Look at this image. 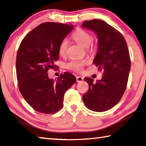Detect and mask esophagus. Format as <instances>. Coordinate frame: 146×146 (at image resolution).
<instances>
[{"mask_svg": "<svg viewBox=\"0 0 146 146\" xmlns=\"http://www.w3.org/2000/svg\"><path fill=\"white\" fill-rule=\"evenodd\" d=\"M76 82H82V81L83 80V78L80 76H77L76 77Z\"/></svg>", "mask_w": 146, "mask_h": 146, "instance_id": "esophagus-1", "label": "esophagus"}]
</instances>
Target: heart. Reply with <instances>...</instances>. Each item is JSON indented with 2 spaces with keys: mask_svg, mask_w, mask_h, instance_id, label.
Returning a JSON list of instances; mask_svg holds the SVG:
<instances>
[{
  "mask_svg": "<svg viewBox=\"0 0 146 146\" xmlns=\"http://www.w3.org/2000/svg\"><path fill=\"white\" fill-rule=\"evenodd\" d=\"M72 38L74 40L82 47L86 48L88 51L93 52L95 50V46L91 43L92 36L91 34L87 31L82 29L76 30L72 35ZM68 46V42L66 38L62 40L58 46V53L60 56H64L66 54ZM88 64L86 60H71L66 64V68L69 70H71L76 72L82 71L84 66Z\"/></svg>",
  "mask_w": 146,
  "mask_h": 146,
  "instance_id": "1",
  "label": "heart"
}]
</instances>
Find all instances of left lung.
Returning <instances> with one entry per match:
<instances>
[{
  "instance_id": "left-lung-1",
  "label": "left lung",
  "mask_w": 146,
  "mask_h": 146,
  "mask_svg": "<svg viewBox=\"0 0 146 146\" xmlns=\"http://www.w3.org/2000/svg\"><path fill=\"white\" fill-rule=\"evenodd\" d=\"M82 27L97 34L98 48L93 63L103 74L96 83L92 78H84L89 90L83 95V102L94 111H105L117 104L126 90L131 68L129 52L122 33L105 21H86Z\"/></svg>"
}]
</instances>
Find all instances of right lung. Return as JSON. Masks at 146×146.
Instances as JSON below:
<instances>
[{
  "instance_id": "1",
  "label": "right lung",
  "mask_w": 146,
  "mask_h": 146,
  "mask_svg": "<svg viewBox=\"0 0 146 146\" xmlns=\"http://www.w3.org/2000/svg\"><path fill=\"white\" fill-rule=\"evenodd\" d=\"M72 24L45 23L26 35L16 58L19 89L28 104L39 113L53 114L63 107L64 94L74 83L72 74H60L54 82L48 71L55 70L59 58L58 46L72 30Z\"/></svg>"
}]
</instances>
